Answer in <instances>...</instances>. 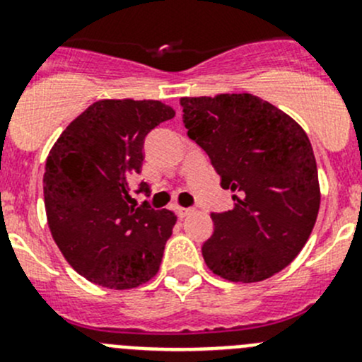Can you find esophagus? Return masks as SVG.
I'll return each instance as SVG.
<instances>
[{
    "label": "esophagus",
    "mask_w": 362,
    "mask_h": 362,
    "mask_svg": "<svg viewBox=\"0 0 362 362\" xmlns=\"http://www.w3.org/2000/svg\"><path fill=\"white\" fill-rule=\"evenodd\" d=\"M192 211V208H184V206H177V214H178V217H187L189 214H191Z\"/></svg>",
    "instance_id": "34e87169"
}]
</instances>
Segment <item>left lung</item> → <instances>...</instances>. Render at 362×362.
<instances>
[{"mask_svg":"<svg viewBox=\"0 0 362 362\" xmlns=\"http://www.w3.org/2000/svg\"><path fill=\"white\" fill-rule=\"evenodd\" d=\"M189 136L231 189L235 208L211 214L208 269L254 284L282 272L308 242L320 206L315 156L305 129L249 93L180 98Z\"/></svg>","mask_w":362,"mask_h":362,"instance_id":"8db88e82","label":"left lung"}]
</instances>
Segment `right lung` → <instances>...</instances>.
I'll use <instances>...</instances> for the list:
<instances>
[{
    "mask_svg": "<svg viewBox=\"0 0 362 362\" xmlns=\"http://www.w3.org/2000/svg\"><path fill=\"white\" fill-rule=\"evenodd\" d=\"M173 117L156 100H100L69 122L47 156L43 198L52 238L96 286L134 289L158 275L177 215L129 204V191L145 136Z\"/></svg>",
    "mask_w": 362,
    "mask_h": 362,
    "instance_id": "right-lung-1",
    "label": "right lung"
}]
</instances>
